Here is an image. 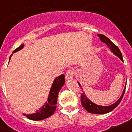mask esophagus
<instances>
[{"instance_id": "1", "label": "esophagus", "mask_w": 132, "mask_h": 132, "mask_svg": "<svg viewBox=\"0 0 132 132\" xmlns=\"http://www.w3.org/2000/svg\"><path fill=\"white\" fill-rule=\"evenodd\" d=\"M74 73L75 71L74 70L69 69L68 70L65 74V79L67 80H72L73 79V77H74Z\"/></svg>"}]
</instances>
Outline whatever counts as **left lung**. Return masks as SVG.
<instances>
[{
    "mask_svg": "<svg viewBox=\"0 0 132 132\" xmlns=\"http://www.w3.org/2000/svg\"><path fill=\"white\" fill-rule=\"evenodd\" d=\"M98 36L100 38V39H101V42L104 43V44H106V45L109 47L110 50L111 51L112 53H113L115 55L117 56L118 57L120 58V59L122 61V62H123L122 53H121L120 50H119L118 47L115 44H113L111 41L107 37H106L105 36H104V35L102 34H98ZM78 84H79V86L81 87V85L79 83V82H78ZM126 87V84L124 89H123V93H122V95L120 96V98H119L116 102H114V104H112L111 105L106 106L98 105L92 102L91 101H90L89 99H88V98L87 96V95L85 94V92L83 91H82L83 93H82V94H81V97H80L81 104H82V106L85 108V110L90 113H93V114H106V113L111 112L112 110H113L116 107H117V106L119 104H120V102H121L122 98H123V94H124V93H125Z\"/></svg>",
    "mask_w": 132,
    "mask_h": 132,
    "instance_id": "obj_1",
    "label": "left lung"
}]
</instances>
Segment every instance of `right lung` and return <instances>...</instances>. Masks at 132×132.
<instances>
[{
    "label": "right lung",
    "instance_id": "1",
    "mask_svg": "<svg viewBox=\"0 0 132 132\" xmlns=\"http://www.w3.org/2000/svg\"><path fill=\"white\" fill-rule=\"evenodd\" d=\"M24 47V44H22L20 47L16 48L14 51L13 53L21 50ZM12 55V54L10 56L9 61H10ZM65 82V80L64 75H61L59 77H56L53 80V84H52L51 88H50V93H49L48 98H47V101H46L45 103L39 110H36V113L31 114H23V115L26 116L30 120L36 121L44 120V119L47 118L52 116L56 110V107H57L56 104H57V101L59 92L60 91V90L61 89Z\"/></svg>",
    "mask_w": 132,
    "mask_h": 132
}]
</instances>
